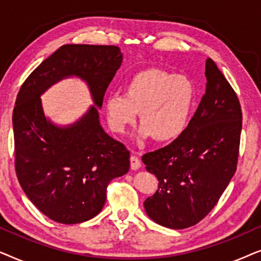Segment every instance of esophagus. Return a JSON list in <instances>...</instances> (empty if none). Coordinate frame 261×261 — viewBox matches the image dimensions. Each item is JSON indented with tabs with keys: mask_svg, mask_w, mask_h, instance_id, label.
I'll return each mask as SVG.
<instances>
[{
	"mask_svg": "<svg viewBox=\"0 0 261 261\" xmlns=\"http://www.w3.org/2000/svg\"><path fill=\"white\" fill-rule=\"evenodd\" d=\"M140 166H141L140 159H139L137 155H132L130 156V169L132 170H138Z\"/></svg>",
	"mask_w": 261,
	"mask_h": 261,
	"instance_id": "1",
	"label": "esophagus"
}]
</instances>
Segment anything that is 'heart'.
<instances>
[{"instance_id":"obj_1","label":"heart","mask_w":261,"mask_h":261,"mask_svg":"<svg viewBox=\"0 0 261 261\" xmlns=\"http://www.w3.org/2000/svg\"><path fill=\"white\" fill-rule=\"evenodd\" d=\"M194 101V85L187 77L151 67L133 74L123 95L107 96L105 108L109 126L116 133H123L134 123L139 113L141 138L171 141L187 128Z\"/></svg>"}]
</instances>
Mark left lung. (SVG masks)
Returning <instances> with one entry per match:
<instances>
[{
    "instance_id": "8db88e82",
    "label": "left lung",
    "mask_w": 261,
    "mask_h": 261,
    "mask_svg": "<svg viewBox=\"0 0 261 261\" xmlns=\"http://www.w3.org/2000/svg\"><path fill=\"white\" fill-rule=\"evenodd\" d=\"M206 89L185 130L165 147L142 155L159 188L144 202L147 215L171 229L204 219L237 171L242 113L239 98L213 59Z\"/></svg>"
}]
</instances>
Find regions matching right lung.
Returning a JSON list of instances; mask_svg holds the SVG:
<instances>
[{
	"label": "right lung",
	"mask_w": 261,
	"mask_h": 261,
	"mask_svg": "<svg viewBox=\"0 0 261 261\" xmlns=\"http://www.w3.org/2000/svg\"><path fill=\"white\" fill-rule=\"evenodd\" d=\"M122 63L114 45H64L21 85L13 112L15 171L40 212L56 222L81 223L101 212L107 187L129 170L130 153L99 124L95 106L76 123L58 127L45 117L40 95L52 84L77 76L101 108Z\"/></svg>",
	"instance_id": "1"
}]
</instances>
